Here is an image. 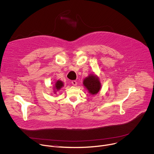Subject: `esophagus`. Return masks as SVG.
Returning <instances> with one entry per match:
<instances>
[{
    "mask_svg": "<svg viewBox=\"0 0 154 154\" xmlns=\"http://www.w3.org/2000/svg\"><path fill=\"white\" fill-rule=\"evenodd\" d=\"M71 83H72V84L74 85V86H77V81H75V80H72V82H71Z\"/></svg>",
    "mask_w": 154,
    "mask_h": 154,
    "instance_id": "1",
    "label": "esophagus"
}]
</instances>
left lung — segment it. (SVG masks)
I'll list each match as a JSON object with an SVG mask.
<instances>
[{"instance_id": "1", "label": "left lung", "mask_w": 154, "mask_h": 154, "mask_svg": "<svg viewBox=\"0 0 154 154\" xmlns=\"http://www.w3.org/2000/svg\"><path fill=\"white\" fill-rule=\"evenodd\" d=\"M83 85L86 90L91 95H95L98 93L102 87L99 77L94 74H90L84 79Z\"/></svg>"}]
</instances>
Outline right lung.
<instances>
[{
	"mask_svg": "<svg viewBox=\"0 0 154 154\" xmlns=\"http://www.w3.org/2000/svg\"><path fill=\"white\" fill-rule=\"evenodd\" d=\"M63 86H64V83L61 80H58L57 81H56L55 85H54V87H53V90H54V94H56L57 92Z\"/></svg>",
	"mask_w": 154,
	"mask_h": 154,
	"instance_id": "obj_1",
	"label": "right lung"
}]
</instances>
